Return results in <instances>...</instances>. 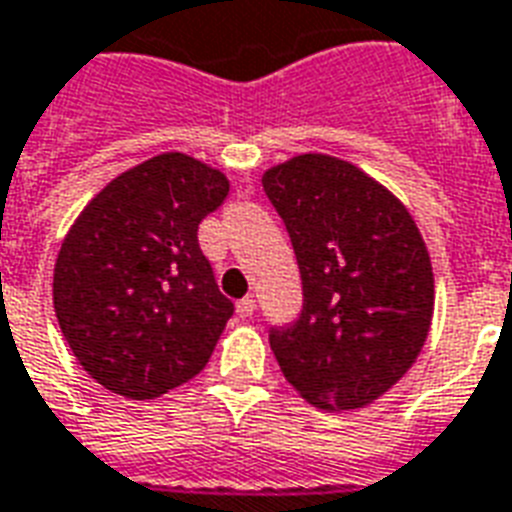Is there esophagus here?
Segmentation results:
<instances>
[{
    "mask_svg": "<svg viewBox=\"0 0 512 512\" xmlns=\"http://www.w3.org/2000/svg\"><path fill=\"white\" fill-rule=\"evenodd\" d=\"M255 308H257V303L252 295H247V298H241L239 303H236V311H239L241 317H252V314H255Z\"/></svg>",
    "mask_w": 512,
    "mask_h": 512,
    "instance_id": "34e87169",
    "label": "esophagus"
}]
</instances>
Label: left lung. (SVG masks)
<instances>
[{
  "label": "left lung",
  "instance_id": "8db88e82",
  "mask_svg": "<svg viewBox=\"0 0 512 512\" xmlns=\"http://www.w3.org/2000/svg\"><path fill=\"white\" fill-rule=\"evenodd\" d=\"M303 279L295 325L271 330L273 357L306 403L357 411L411 370L435 311L427 244L405 204L349 161L303 152L271 166Z\"/></svg>",
  "mask_w": 512,
  "mask_h": 512
}]
</instances>
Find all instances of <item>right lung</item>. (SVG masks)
I'll return each mask as SVG.
<instances>
[{
    "label": "right lung",
    "instance_id": "right-lung-1",
    "mask_svg": "<svg viewBox=\"0 0 512 512\" xmlns=\"http://www.w3.org/2000/svg\"><path fill=\"white\" fill-rule=\"evenodd\" d=\"M228 177L185 152L117 174L77 214L53 268V308L83 370L128 400H155L201 373L233 317L198 222Z\"/></svg>",
    "mask_w": 512,
    "mask_h": 512
}]
</instances>
